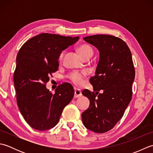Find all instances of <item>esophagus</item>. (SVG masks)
<instances>
[{
  "mask_svg": "<svg viewBox=\"0 0 153 153\" xmlns=\"http://www.w3.org/2000/svg\"><path fill=\"white\" fill-rule=\"evenodd\" d=\"M82 93L81 90L77 89H75V92H74V97L75 98H79V97H82Z\"/></svg>",
  "mask_w": 153,
  "mask_h": 153,
  "instance_id": "esophagus-1",
  "label": "esophagus"
}]
</instances>
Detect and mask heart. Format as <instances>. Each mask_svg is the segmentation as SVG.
Returning <instances> with one entry per match:
<instances>
[{
  "label": "heart",
  "mask_w": 153,
  "mask_h": 153,
  "mask_svg": "<svg viewBox=\"0 0 153 153\" xmlns=\"http://www.w3.org/2000/svg\"><path fill=\"white\" fill-rule=\"evenodd\" d=\"M78 52L79 54L82 56L83 58H85L87 56H93V49L90 46L87 45H83L80 46L78 48ZM64 55V52H62L60 54L59 59L62 60ZM85 74L84 73H79L75 71V72L71 73L69 76L70 79L72 82L76 84L77 85H82L83 83V77Z\"/></svg>",
  "instance_id": "obj_1"
}]
</instances>
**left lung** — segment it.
Instances as JSON below:
<instances>
[{"label":"left lung","instance_id":"8db88e82","mask_svg":"<svg viewBox=\"0 0 153 153\" xmlns=\"http://www.w3.org/2000/svg\"><path fill=\"white\" fill-rule=\"evenodd\" d=\"M83 40L98 49L99 60L95 76L89 79L95 93L87 89L82 92L90 101L82 121L89 130L102 134L114 127L131 101L134 66L131 51L121 39L95 35ZM99 91L102 93L98 95Z\"/></svg>","mask_w":153,"mask_h":153}]
</instances>
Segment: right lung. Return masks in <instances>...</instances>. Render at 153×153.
I'll return each instance as SVG.
<instances>
[{"instance_id":"right-lung-1","label":"right lung","mask_w":153,"mask_h":153,"mask_svg":"<svg viewBox=\"0 0 153 153\" xmlns=\"http://www.w3.org/2000/svg\"><path fill=\"white\" fill-rule=\"evenodd\" d=\"M79 39L44 33L27 41L19 49L14 75L16 99L19 111L32 128L45 131L54 128L73 99L70 83L60 84L54 94L46 83L58 70L60 53Z\"/></svg>"}]
</instances>
